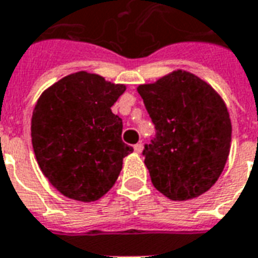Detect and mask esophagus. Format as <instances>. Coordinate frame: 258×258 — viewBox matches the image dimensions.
I'll list each match as a JSON object with an SVG mask.
<instances>
[{
    "label": "esophagus",
    "instance_id": "34e87169",
    "mask_svg": "<svg viewBox=\"0 0 258 258\" xmlns=\"http://www.w3.org/2000/svg\"><path fill=\"white\" fill-rule=\"evenodd\" d=\"M142 149H144V145H142V144H137V145L134 146V151L137 152V153H141Z\"/></svg>",
    "mask_w": 258,
    "mask_h": 258
}]
</instances>
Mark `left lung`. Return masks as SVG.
Listing matches in <instances>:
<instances>
[{
    "label": "left lung",
    "instance_id": "8db88e82",
    "mask_svg": "<svg viewBox=\"0 0 258 258\" xmlns=\"http://www.w3.org/2000/svg\"><path fill=\"white\" fill-rule=\"evenodd\" d=\"M137 91L156 128L144 149L153 186L178 202L207 192L221 175L231 149L225 102L210 84L185 70L138 85Z\"/></svg>",
    "mask_w": 258,
    "mask_h": 258
}]
</instances>
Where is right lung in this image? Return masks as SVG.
<instances>
[{
    "label": "right lung",
    "instance_id": "right-lung-1",
    "mask_svg": "<svg viewBox=\"0 0 258 258\" xmlns=\"http://www.w3.org/2000/svg\"><path fill=\"white\" fill-rule=\"evenodd\" d=\"M125 91L98 74L77 72L38 98L31 144L42 174L69 199L95 202L112 188L123 159V121L110 107Z\"/></svg>",
    "mask_w": 258,
    "mask_h": 258
}]
</instances>
